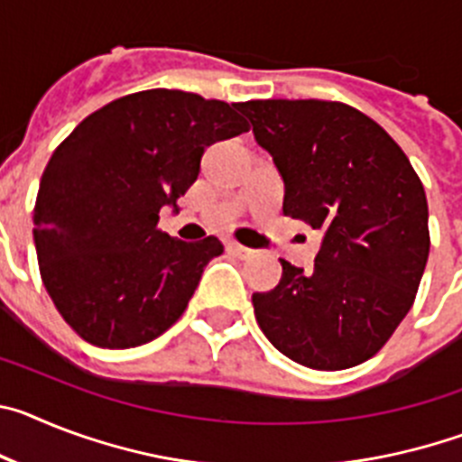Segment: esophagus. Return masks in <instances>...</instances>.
<instances>
[{"instance_id": "34e87169", "label": "esophagus", "mask_w": 462, "mask_h": 462, "mask_svg": "<svg viewBox=\"0 0 462 462\" xmlns=\"http://www.w3.org/2000/svg\"><path fill=\"white\" fill-rule=\"evenodd\" d=\"M226 247H228V252L238 256V259H252V256L256 254L254 250H250V247H245V245L236 243V240H228Z\"/></svg>"}]
</instances>
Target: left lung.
I'll return each mask as SVG.
<instances>
[{
  "label": "left lung",
  "instance_id": "obj_1",
  "mask_svg": "<svg viewBox=\"0 0 462 462\" xmlns=\"http://www.w3.org/2000/svg\"><path fill=\"white\" fill-rule=\"evenodd\" d=\"M284 180V215L324 231L314 268L282 261L254 293L263 336L291 361L345 370L368 361L414 305L430 252L421 178L398 143L342 101L240 106Z\"/></svg>",
  "mask_w": 462,
  "mask_h": 462
}]
</instances>
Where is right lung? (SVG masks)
<instances>
[{"mask_svg": "<svg viewBox=\"0 0 462 462\" xmlns=\"http://www.w3.org/2000/svg\"><path fill=\"white\" fill-rule=\"evenodd\" d=\"M243 104L182 89H143L85 117L41 175L39 271L57 312L104 349L145 345L180 319L215 236H166L159 210L194 185L208 145L247 132Z\"/></svg>", "mask_w": 462, "mask_h": 462, "instance_id": "1", "label": "right lung"}]
</instances>
